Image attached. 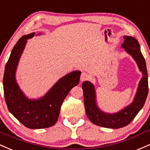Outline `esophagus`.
<instances>
[{"label":"esophagus","instance_id":"34e87169","mask_svg":"<svg viewBox=\"0 0 150 150\" xmlns=\"http://www.w3.org/2000/svg\"><path fill=\"white\" fill-rule=\"evenodd\" d=\"M88 79V76L86 73H82L81 75V81H84L87 80Z\"/></svg>","mask_w":150,"mask_h":150}]
</instances>
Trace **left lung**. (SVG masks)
<instances>
[{
    "mask_svg": "<svg viewBox=\"0 0 150 150\" xmlns=\"http://www.w3.org/2000/svg\"><path fill=\"white\" fill-rule=\"evenodd\" d=\"M121 47L129 54L137 63L142 77L139 81L137 92L130 104L114 113L103 111L98 107L96 100V92L94 85L88 81L82 83L84 106L87 117L95 125L107 128L117 129L130 123L139 110L142 108L148 94V75L146 62L140 51V46L133 37L124 36Z\"/></svg>",
    "mask_w": 150,
    "mask_h": 150,
    "instance_id": "1",
    "label": "left lung"
}]
</instances>
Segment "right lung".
Instances as JSON below:
<instances>
[{
  "label": "right lung",
  "mask_w": 150,
  "mask_h": 150,
  "mask_svg": "<svg viewBox=\"0 0 150 150\" xmlns=\"http://www.w3.org/2000/svg\"><path fill=\"white\" fill-rule=\"evenodd\" d=\"M35 35H23L14 46L6 65L3 83L6 104L13 115L28 128L42 129L56 123L62 103L71 89L79 83L81 72L73 71L65 75L40 98L27 97L17 83L16 73L28 40Z\"/></svg>",
  "instance_id": "add662e5"
}]
</instances>
